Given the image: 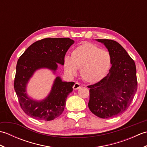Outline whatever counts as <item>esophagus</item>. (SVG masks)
<instances>
[{
    "instance_id": "esophagus-1",
    "label": "esophagus",
    "mask_w": 147,
    "mask_h": 147,
    "mask_svg": "<svg viewBox=\"0 0 147 147\" xmlns=\"http://www.w3.org/2000/svg\"><path fill=\"white\" fill-rule=\"evenodd\" d=\"M81 87H82V85H81L79 83L76 82V83H74V85L73 86V89L74 90H78V89H80Z\"/></svg>"
}]
</instances>
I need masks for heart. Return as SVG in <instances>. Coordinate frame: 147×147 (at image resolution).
<instances>
[{
	"label": "heart",
	"mask_w": 147,
	"mask_h": 147,
	"mask_svg": "<svg viewBox=\"0 0 147 147\" xmlns=\"http://www.w3.org/2000/svg\"><path fill=\"white\" fill-rule=\"evenodd\" d=\"M111 65L109 53L90 43L78 46L71 53V57H65L64 66L65 72L75 76L81 69L82 78L88 83L98 82L107 75Z\"/></svg>",
	"instance_id": "obj_1"
}]
</instances>
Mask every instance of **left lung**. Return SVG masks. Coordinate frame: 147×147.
Here are the masks:
<instances>
[{"instance_id": "left-lung-1", "label": "left lung", "mask_w": 147, "mask_h": 147, "mask_svg": "<svg viewBox=\"0 0 147 147\" xmlns=\"http://www.w3.org/2000/svg\"><path fill=\"white\" fill-rule=\"evenodd\" d=\"M108 49L112 67L107 75L98 83L89 85L88 107L100 118H111L125 112L137 90L135 61L117 42L97 39Z\"/></svg>"}]
</instances>
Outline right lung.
Segmentation results:
<instances>
[{"label":"right lung","instance_id":"obj_1","mask_svg":"<svg viewBox=\"0 0 147 147\" xmlns=\"http://www.w3.org/2000/svg\"><path fill=\"white\" fill-rule=\"evenodd\" d=\"M74 42L69 38L40 40L31 45L18 59L14 87L21 109L31 117L51 121L63 112L67 96L73 91L74 82H62L60 77H57L49 95L42 101L28 97L26 88L36 70L48 68L54 73L57 63L64 65L65 55Z\"/></svg>","mask_w":147,"mask_h":147}]
</instances>
